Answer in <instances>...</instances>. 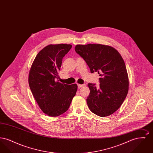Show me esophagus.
<instances>
[{"instance_id": "obj_1", "label": "esophagus", "mask_w": 153, "mask_h": 153, "mask_svg": "<svg viewBox=\"0 0 153 153\" xmlns=\"http://www.w3.org/2000/svg\"><path fill=\"white\" fill-rule=\"evenodd\" d=\"M77 85H78V87L81 88L84 87L85 85V84H77Z\"/></svg>"}]
</instances>
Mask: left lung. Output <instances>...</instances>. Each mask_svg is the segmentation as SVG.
I'll return each mask as SVG.
<instances>
[{
    "instance_id": "1",
    "label": "left lung",
    "mask_w": 153,
    "mask_h": 153,
    "mask_svg": "<svg viewBox=\"0 0 153 153\" xmlns=\"http://www.w3.org/2000/svg\"><path fill=\"white\" fill-rule=\"evenodd\" d=\"M75 51L85 60L92 73L97 72L100 87L88 84L89 109L100 117L109 116L119 109L128 91L129 81L123 59L112 46L101 44L77 45Z\"/></svg>"
}]
</instances>
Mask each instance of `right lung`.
<instances>
[{
	"mask_svg": "<svg viewBox=\"0 0 153 153\" xmlns=\"http://www.w3.org/2000/svg\"><path fill=\"white\" fill-rule=\"evenodd\" d=\"M72 46L49 45L39 51L30 69L29 84L40 109L49 117L65 112L75 96L77 85L62 84L57 79L62 58Z\"/></svg>",
	"mask_w": 153,
	"mask_h": 153,
	"instance_id": "obj_1",
	"label": "right lung"
}]
</instances>
